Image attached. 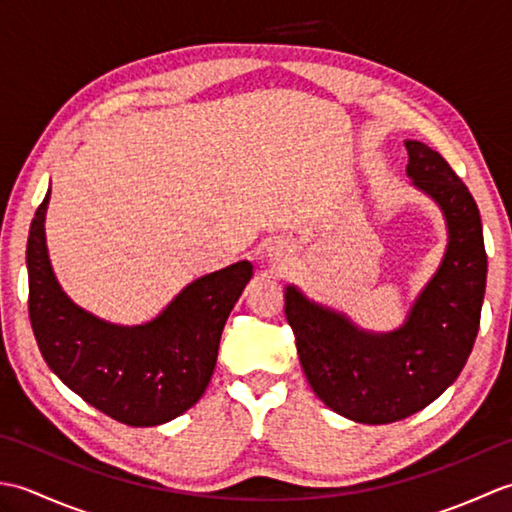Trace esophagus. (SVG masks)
Listing matches in <instances>:
<instances>
[{"label": "esophagus", "instance_id": "obj_1", "mask_svg": "<svg viewBox=\"0 0 512 512\" xmlns=\"http://www.w3.org/2000/svg\"><path fill=\"white\" fill-rule=\"evenodd\" d=\"M266 255L270 257V262H284V259H288L290 255V248L284 242H273L268 244Z\"/></svg>", "mask_w": 512, "mask_h": 512}]
</instances>
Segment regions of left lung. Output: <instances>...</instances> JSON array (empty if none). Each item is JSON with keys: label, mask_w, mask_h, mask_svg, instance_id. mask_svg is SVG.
<instances>
[{"label": "left lung", "mask_w": 512, "mask_h": 512, "mask_svg": "<svg viewBox=\"0 0 512 512\" xmlns=\"http://www.w3.org/2000/svg\"><path fill=\"white\" fill-rule=\"evenodd\" d=\"M413 187L447 220L449 242L436 275L405 323L391 332L358 328L347 314L286 286V317L310 387L325 405L363 424H387L436 400L469 358L486 290L480 211L466 184L438 151L405 140Z\"/></svg>", "instance_id": "8db88e82"}]
</instances>
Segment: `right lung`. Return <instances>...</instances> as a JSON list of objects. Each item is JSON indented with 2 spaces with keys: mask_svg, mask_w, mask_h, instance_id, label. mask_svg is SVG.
<instances>
[{
  "mask_svg": "<svg viewBox=\"0 0 512 512\" xmlns=\"http://www.w3.org/2000/svg\"><path fill=\"white\" fill-rule=\"evenodd\" d=\"M50 189L32 217L26 266L28 314L43 361L88 405L129 427L178 418L213 376L224 323L253 277L237 262L184 286L156 319L116 325L65 295L46 246Z\"/></svg>",
  "mask_w": 512,
  "mask_h": 512,
  "instance_id": "right-lung-1",
  "label": "right lung"
}]
</instances>
